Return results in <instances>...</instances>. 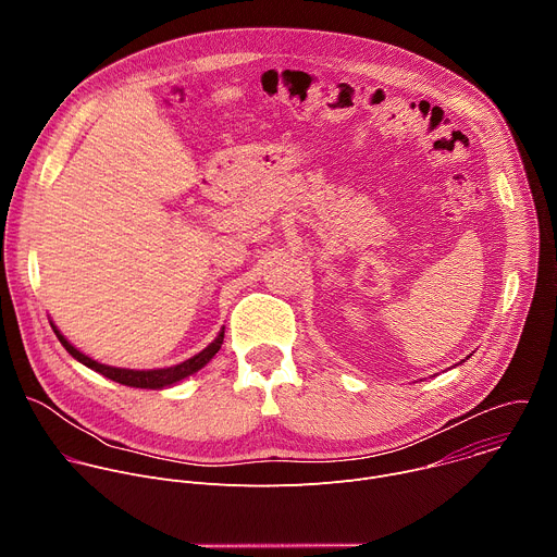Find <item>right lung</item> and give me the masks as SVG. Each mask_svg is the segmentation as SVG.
Here are the masks:
<instances>
[{
	"label": "right lung",
	"instance_id": "obj_1",
	"mask_svg": "<svg viewBox=\"0 0 557 557\" xmlns=\"http://www.w3.org/2000/svg\"><path fill=\"white\" fill-rule=\"evenodd\" d=\"M52 329H54V326H52ZM54 333H57V339L61 342V346H63L76 361H82L84 366L92 368L95 372H99V374H103V376H108V379H112V381H116V383H121V385L147 387V389L168 387V385H172V383H176V381H181V379H185V376L198 372L202 366H207V363L211 361V357L220 350L222 339H224V329H222L220 335H218L202 352H198L196 357H191V359H187V361H183V363H178V366H172V368H161V370H127V368H112V366H106V363H99V361L86 357L84 352H78L57 329H54Z\"/></svg>",
	"mask_w": 557,
	"mask_h": 557
}]
</instances>
